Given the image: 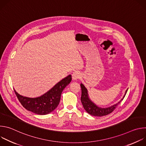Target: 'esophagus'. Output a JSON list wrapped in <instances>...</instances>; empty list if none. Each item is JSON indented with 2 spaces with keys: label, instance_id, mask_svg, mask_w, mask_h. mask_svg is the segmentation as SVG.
<instances>
[{
  "label": "esophagus",
  "instance_id": "obj_1",
  "mask_svg": "<svg viewBox=\"0 0 146 146\" xmlns=\"http://www.w3.org/2000/svg\"><path fill=\"white\" fill-rule=\"evenodd\" d=\"M80 73L77 72V71H75L72 74V78L74 80H77L78 78H80Z\"/></svg>",
  "mask_w": 146,
  "mask_h": 146
}]
</instances>
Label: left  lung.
Instances as JSON below:
<instances>
[{"mask_svg":"<svg viewBox=\"0 0 146 146\" xmlns=\"http://www.w3.org/2000/svg\"><path fill=\"white\" fill-rule=\"evenodd\" d=\"M81 88V102L82 103V105L83 108L85 109V110L90 115L96 116V117H102L104 115H106L110 113H111L113 110L115 109L117 106L118 104L123 100L125 96L128 89L126 90L123 98L117 103L114 105L106 108H102L98 107L96 104H95L90 98L89 95L88 93V90L86 88V87L81 83L80 84Z\"/></svg>","mask_w":146,"mask_h":146,"instance_id":"8db88e82","label":"left lung"}]
</instances>
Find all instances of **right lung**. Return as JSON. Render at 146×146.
Listing matches in <instances>:
<instances>
[{"mask_svg": "<svg viewBox=\"0 0 146 146\" xmlns=\"http://www.w3.org/2000/svg\"><path fill=\"white\" fill-rule=\"evenodd\" d=\"M72 81V76L68 75L61 80L47 92L36 98H28L14 92L23 106L27 110L39 115H46L53 111L58 106L61 94Z\"/></svg>", "mask_w": 146, "mask_h": 146, "instance_id": "add662e5", "label": "right lung"}]
</instances>
